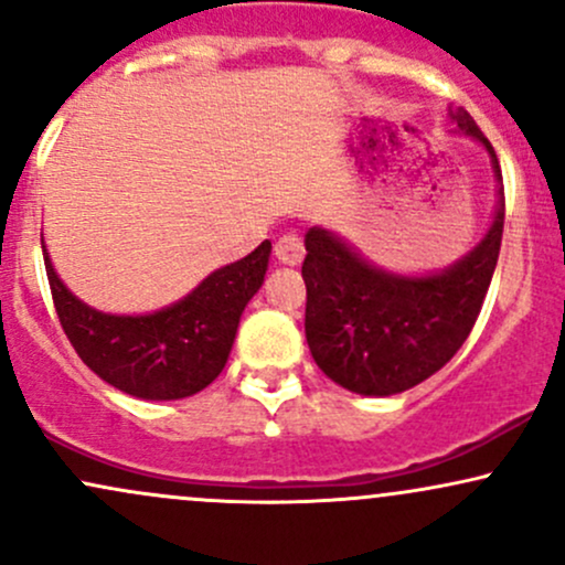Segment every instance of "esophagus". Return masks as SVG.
<instances>
[{
	"label": "esophagus",
	"instance_id": "1",
	"mask_svg": "<svg viewBox=\"0 0 565 565\" xmlns=\"http://www.w3.org/2000/svg\"><path fill=\"white\" fill-rule=\"evenodd\" d=\"M278 263L284 265H300L302 257H305V246L297 236H291V233H287V236H281L274 246Z\"/></svg>",
	"mask_w": 565,
	"mask_h": 565
}]
</instances>
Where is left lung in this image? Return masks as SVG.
I'll return each instance as SVG.
<instances>
[{"label":"left lung","instance_id":"1","mask_svg":"<svg viewBox=\"0 0 565 565\" xmlns=\"http://www.w3.org/2000/svg\"><path fill=\"white\" fill-rule=\"evenodd\" d=\"M454 135L489 153L494 215L481 242L440 270L382 268L332 228L305 233V340L329 380L350 393L385 398L444 369L476 327L494 276L504 228L502 172L491 142L465 108H449Z\"/></svg>","mask_w":565,"mask_h":565}]
</instances>
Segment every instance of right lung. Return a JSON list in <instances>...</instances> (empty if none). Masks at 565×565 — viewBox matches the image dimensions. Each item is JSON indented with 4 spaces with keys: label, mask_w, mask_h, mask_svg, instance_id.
<instances>
[{
    "label": "right lung",
    "mask_w": 565,
    "mask_h": 565,
    "mask_svg": "<svg viewBox=\"0 0 565 565\" xmlns=\"http://www.w3.org/2000/svg\"><path fill=\"white\" fill-rule=\"evenodd\" d=\"M57 319L79 359L116 391L178 401L204 391L228 364L238 321L265 281L270 242L204 276L188 295L151 313H103L71 291L44 246Z\"/></svg>",
    "instance_id": "1"
}]
</instances>
